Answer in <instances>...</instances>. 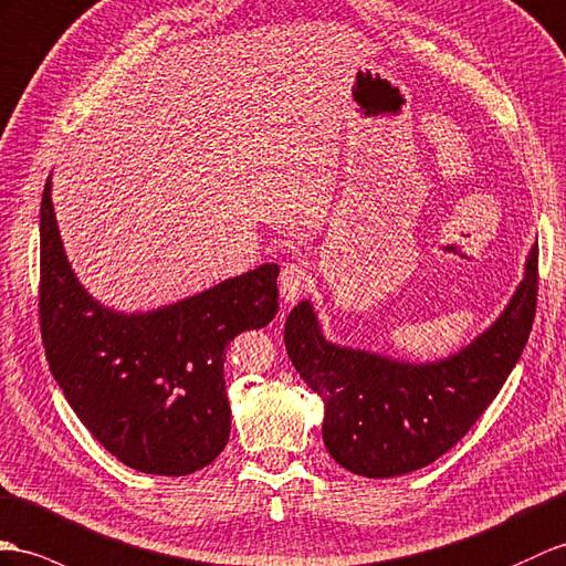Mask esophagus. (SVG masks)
Returning <instances> with one entry per match:
<instances>
[{
  "label": "esophagus",
  "mask_w": 566,
  "mask_h": 566,
  "mask_svg": "<svg viewBox=\"0 0 566 566\" xmlns=\"http://www.w3.org/2000/svg\"><path fill=\"white\" fill-rule=\"evenodd\" d=\"M312 285V273L305 261H291L285 264L279 275V291L285 302H295L310 291Z\"/></svg>",
  "instance_id": "1"
}]
</instances>
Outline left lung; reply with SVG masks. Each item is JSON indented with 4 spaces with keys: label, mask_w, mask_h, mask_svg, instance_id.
<instances>
[{
    "label": "left lung",
    "mask_w": 566,
    "mask_h": 566,
    "mask_svg": "<svg viewBox=\"0 0 566 566\" xmlns=\"http://www.w3.org/2000/svg\"><path fill=\"white\" fill-rule=\"evenodd\" d=\"M537 302V244L514 297L490 328L439 363H398L324 338L310 300L287 314L285 350L324 401L331 459L365 478L430 465L471 430L526 348Z\"/></svg>",
    "instance_id": "1"
}]
</instances>
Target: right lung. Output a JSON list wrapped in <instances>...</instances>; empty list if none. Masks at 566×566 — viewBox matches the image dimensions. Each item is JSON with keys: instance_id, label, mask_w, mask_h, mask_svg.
<instances>
[{"instance_id": "right-lung-1", "label": "right lung", "mask_w": 566, "mask_h": 566, "mask_svg": "<svg viewBox=\"0 0 566 566\" xmlns=\"http://www.w3.org/2000/svg\"><path fill=\"white\" fill-rule=\"evenodd\" d=\"M279 264H261L154 312L93 300L69 266L52 206L40 201V331L69 406L134 471L189 475L230 437L226 348L279 312Z\"/></svg>"}]
</instances>
